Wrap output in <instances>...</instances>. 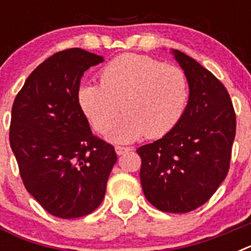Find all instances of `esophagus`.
Instances as JSON below:
<instances>
[{
	"label": "esophagus",
	"instance_id": "1",
	"mask_svg": "<svg viewBox=\"0 0 251 251\" xmlns=\"http://www.w3.org/2000/svg\"><path fill=\"white\" fill-rule=\"evenodd\" d=\"M115 151H117V153H118V154H123V153L132 151V147H123V146H117V147H115Z\"/></svg>",
	"mask_w": 251,
	"mask_h": 251
}]
</instances>
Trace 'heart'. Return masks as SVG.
I'll return each mask as SVG.
<instances>
[{
    "label": "heart",
    "mask_w": 251,
    "mask_h": 251,
    "mask_svg": "<svg viewBox=\"0 0 251 251\" xmlns=\"http://www.w3.org/2000/svg\"><path fill=\"white\" fill-rule=\"evenodd\" d=\"M99 81L81 85L77 100L100 133L112 128L121 109L126 112L112 133L117 142L170 133L182 118L190 95L182 69L147 55L126 54L110 60L100 69Z\"/></svg>",
    "instance_id": "1"
}]
</instances>
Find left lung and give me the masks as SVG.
<instances>
[{
	"label": "left lung",
	"instance_id": "8db88e82",
	"mask_svg": "<svg viewBox=\"0 0 251 251\" xmlns=\"http://www.w3.org/2000/svg\"><path fill=\"white\" fill-rule=\"evenodd\" d=\"M174 55L187 76V106L174 129L137 153L146 199L163 212L185 214L207 202L229 172L236 115L211 72L181 51Z\"/></svg>",
	"mask_w": 251,
	"mask_h": 251
}]
</instances>
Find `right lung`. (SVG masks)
Here are the masks:
<instances>
[{"label":"right lung","mask_w":251,"mask_h":251,"mask_svg":"<svg viewBox=\"0 0 251 251\" xmlns=\"http://www.w3.org/2000/svg\"><path fill=\"white\" fill-rule=\"evenodd\" d=\"M101 61L83 49L59 51L31 73L13 101L10 145L22 182L60 219L92 214L117 162L114 147L93 134L77 100L84 72Z\"/></svg>","instance_id":"add662e5"}]
</instances>
